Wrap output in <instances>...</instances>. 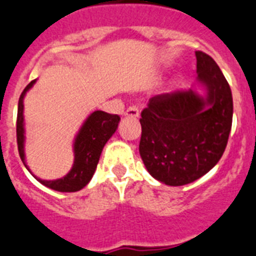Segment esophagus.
<instances>
[{
  "label": "esophagus",
  "mask_w": 256,
  "mask_h": 256,
  "mask_svg": "<svg viewBox=\"0 0 256 256\" xmlns=\"http://www.w3.org/2000/svg\"><path fill=\"white\" fill-rule=\"evenodd\" d=\"M124 115L128 118H137L140 115L138 108H137V106H130V108L126 110Z\"/></svg>",
  "instance_id": "34e87169"
}]
</instances>
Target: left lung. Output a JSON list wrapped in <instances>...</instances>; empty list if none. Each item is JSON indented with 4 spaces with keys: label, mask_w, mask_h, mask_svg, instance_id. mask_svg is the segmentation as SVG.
<instances>
[{
    "label": "left lung",
    "mask_w": 256,
    "mask_h": 256,
    "mask_svg": "<svg viewBox=\"0 0 256 256\" xmlns=\"http://www.w3.org/2000/svg\"><path fill=\"white\" fill-rule=\"evenodd\" d=\"M198 82L206 97L177 91L151 97L141 112L140 155L148 173L168 186L198 180L220 160L232 126L234 101L216 62L196 51Z\"/></svg>",
    "instance_id": "1"
}]
</instances>
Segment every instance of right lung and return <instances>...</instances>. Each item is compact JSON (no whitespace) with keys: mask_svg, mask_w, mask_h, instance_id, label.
I'll return each instance as SVG.
<instances>
[{"mask_svg":"<svg viewBox=\"0 0 256 256\" xmlns=\"http://www.w3.org/2000/svg\"><path fill=\"white\" fill-rule=\"evenodd\" d=\"M36 80H32L22 92L18 105V119H16V141L18 150L22 158V162L26 164V156H24V116H22V100L26 91ZM120 120V116L116 114H108V112H92L87 118V120L82 126L74 142V164L69 173L65 177L55 180H40L44 186L51 190L60 192H76L82 190L83 187L91 180L96 166L100 160V155L108 138L115 133L118 128V123ZM28 169V166H26ZM29 170V169H28Z\"/></svg>","mask_w":256,"mask_h":256,"instance_id":"right-lung-1","label":"right lung"}]
</instances>
